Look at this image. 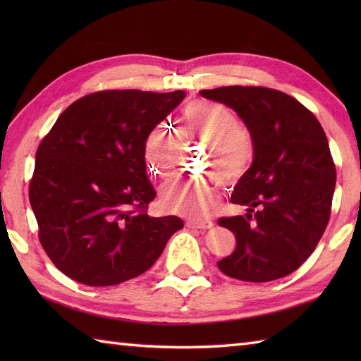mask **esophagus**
Here are the masks:
<instances>
[{"mask_svg": "<svg viewBox=\"0 0 361 361\" xmlns=\"http://www.w3.org/2000/svg\"><path fill=\"white\" fill-rule=\"evenodd\" d=\"M212 221L209 220H188L186 226L192 228V229H209L212 228Z\"/></svg>", "mask_w": 361, "mask_h": 361, "instance_id": "1", "label": "esophagus"}]
</instances>
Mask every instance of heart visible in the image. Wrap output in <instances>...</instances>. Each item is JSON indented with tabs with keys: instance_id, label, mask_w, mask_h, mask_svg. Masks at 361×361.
<instances>
[{
	"instance_id": "obj_1",
	"label": "heart",
	"mask_w": 361,
	"mask_h": 361,
	"mask_svg": "<svg viewBox=\"0 0 361 361\" xmlns=\"http://www.w3.org/2000/svg\"><path fill=\"white\" fill-rule=\"evenodd\" d=\"M186 132L211 142L208 166L221 178L231 180L239 175L248 158V144L239 130L235 114L211 102H194L183 111ZM144 158L150 173L169 176L178 159V140L171 127L159 124L145 137ZM161 206L173 212H192L206 216L217 203L216 189L208 181H171L161 188Z\"/></svg>"
}]
</instances>
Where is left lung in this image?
I'll return each mask as SVG.
<instances>
[{"label":"left lung","mask_w":361,"mask_h":361,"mask_svg":"<svg viewBox=\"0 0 361 361\" xmlns=\"http://www.w3.org/2000/svg\"><path fill=\"white\" fill-rule=\"evenodd\" d=\"M245 122L255 158L231 200L245 216L221 217L235 250L217 262L229 278L268 282L301 267L331 217L336 172L323 127L310 110L282 91L264 87L202 90Z\"/></svg>","instance_id":"8db88e82"}]
</instances>
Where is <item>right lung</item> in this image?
<instances>
[{
    "label": "right lung",
    "instance_id": "right-lung-1",
    "mask_svg": "<svg viewBox=\"0 0 361 361\" xmlns=\"http://www.w3.org/2000/svg\"><path fill=\"white\" fill-rule=\"evenodd\" d=\"M185 91L109 90L80 97L60 114L35 155L29 200L46 255L68 278L109 287L147 271L183 228L150 217L145 137Z\"/></svg>",
    "mask_w": 361,
    "mask_h": 361
}]
</instances>
